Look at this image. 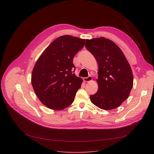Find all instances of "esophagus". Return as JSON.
<instances>
[{"label": "esophagus", "instance_id": "34e87169", "mask_svg": "<svg viewBox=\"0 0 154 154\" xmlns=\"http://www.w3.org/2000/svg\"><path fill=\"white\" fill-rule=\"evenodd\" d=\"M92 80H93V78H92V77H91V75L88 76V77H85V78H83V81H84V82H91V81H92Z\"/></svg>", "mask_w": 154, "mask_h": 154}]
</instances>
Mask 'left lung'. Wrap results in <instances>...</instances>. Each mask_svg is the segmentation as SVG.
<instances>
[{
  "label": "left lung",
  "instance_id": "obj_1",
  "mask_svg": "<svg viewBox=\"0 0 154 154\" xmlns=\"http://www.w3.org/2000/svg\"><path fill=\"white\" fill-rule=\"evenodd\" d=\"M85 47L99 66L98 90L90 96L91 102L106 110L118 108L133 87V74L128 61L114 42L103 37L86 39Z\"/></svg>",
  "mask_w": 154,
  "mask_h": 154
}]
</instances>
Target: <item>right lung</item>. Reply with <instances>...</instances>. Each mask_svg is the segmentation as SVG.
Masks as SVG:
<instances>
[{
	"mask_svg": "<svg viewBox=\"0 0 154 154\" xmlns=\"http://www.w3.org/2000/svg\"><path fill=\"white\" fill-rule=\"evenodd\" d=\"M85 39L64 35L55 39L38 59L32 74V84L40 101L47 107L61 110L74 100L82 79L74 73L75 55Z\"/></svg>",
	"mask_w": 154,
	"mask_h": 154,
	"instance_id": "right-lung-1",
	"label": "right lung"
}]
</instances>
